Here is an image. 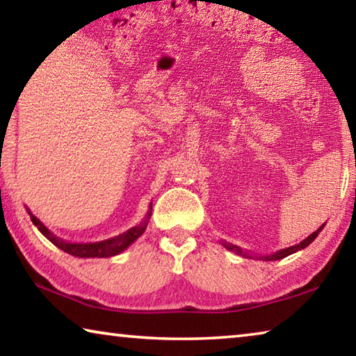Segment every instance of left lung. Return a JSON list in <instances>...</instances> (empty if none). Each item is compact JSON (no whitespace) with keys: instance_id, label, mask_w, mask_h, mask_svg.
<instances>
[{"instance_id":"left-lung-1","label":"left lung","mask_w":356,"mask_h":356,"mask_svg":"<svg viewBox=\"0 0 356 356\" xmlns=\"http://www.w3.org/2000/svg\"><path fill=\"white\" fill-rule=\"evenodd\" d=\"M323 226L325 225H322L321 227L317 229L316 232H312L309 237H306L303 242H300L298 245H293V246H289V248H284V250H281V251H278V252H273V254H268V256H257L256 259H262V261H278V259H282V257H286V256H289V254H293V252H297V251H300V250H303V248H306V246H308L312 240H314L317 236H318V232L322 231L323 229ZM222 246H225V248H227L229 251H234L236 252V254H238V256H243V257H252L251 254H248V252H245L242 248H238L237 245H232V243H227V242H225L222 243Z\"/></svg>"}]
</instances>
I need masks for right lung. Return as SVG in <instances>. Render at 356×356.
Returning a JSON list of instances; mask_svg holds the SVG:
<instances>
[{
    "label": "right lung",
    "mask_w": 356,
    "mask_h": 356,
    "mask_svg": "<svg viewBox=\"0 0 356 356\" xmlns=\"http://www.w3.org/2000/svg\"><path fill=\"white\" fill-rule=\"evenodd\" d=\"M150 212H152V204H150V210L147 212L146 218H144L140 225L129 229L127 232L120 234V236L114 238H108V240H104V242H95V243H69V242H64V240H61L59 237H56L55 234L48 231V229L28 210L34 226H38L39 231L44 234V236L50 240L53 245H56L58 248H61L63 251L67 252V254L76 256V257H111V256L119 254V252H122L125 248H129V246L134 243L138 237L143 236L144 231H146L147 222L150 218Z\"/></svg>",
    "instance_id": "right-lung-1"
}]
</instances>
